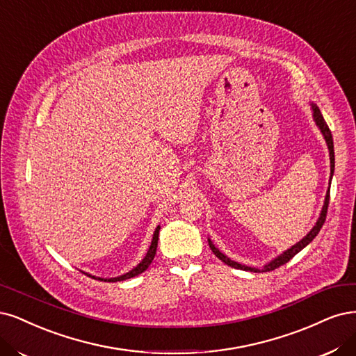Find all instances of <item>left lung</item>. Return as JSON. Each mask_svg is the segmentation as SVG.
I'll return each mask as SVG.
<instances>
[{
	"mask_svg": "<svg viewBox=\"0 0 356 356\" xmlns=\"http://www.w3.org/2000/svg\"><path fill=\"white\" fill-rule=\"evenodd\" d=\"M309 106H311V110H312V118H314V122L315 125L318 127V129L321 131L323 137L327 143V147H328V154H330V184H332V178L334 175V144H333V136H332V131L328 129V125L325 124V120L320 112V108H318V106L312 102H309ZM328 200H330V186H328V190H327V194H325V200H324V204H323V209H321V213L320 216H318L315 225L312 227V229L306 234L300 241H298L295 246H291L290 249L284 250L281 254H278L277 257H274V259L271 262L265 264L262 268H254V266H248V265H243L240 262H236L232 261L231 257H228L227 254H224L222 252H220L215 244L212 243L211 238H207V241H209V248L212 249V252L215 253L216 257H219L220 261H222L224 264L229 265L231 268H237V269H243V271H250V273H265V271H273V269L281 266L287 264L293 256L298 254L303 248L308 246V244L316 237L318 232H320V229L323 228L324 222H325V216H327V209H328Z\"/></svg>",
	"mask_w": 356,
	"mask_h": 356,
	"instance_id": "left-lung-1",
	"label": "left lung"
}]
</instances>
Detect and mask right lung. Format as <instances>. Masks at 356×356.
Wrapping results in <instances>:
<instances>
[{"label": "right lung", "mask_w": 356, "mask_h": 356, "mask_svg": "<svg viewBox=\"0 0 356 356\" xmlns=\"http://www.w3.org/2000/svg\"><path fill=\"white\" fill-rule=\"evenodd\" d=\"M159 231H161V225H157L154 232H153V238H152V243H150V248L149 250H147L145 256L143 257V261L137 265L134 266L131 271H128L127 274H122L119 277H112V278H102V277H95V275H91L88 273H83L85 275H88L91 278H95V280H100V281H107V283H116V281H124V280H128V278H132L136 275H140L141 273H144L147 268L150 266V264L153 262L154 259V254H156V250H157V241H159Z\"/></svg>", "instance_id": "obj_1"}]
</instances>
